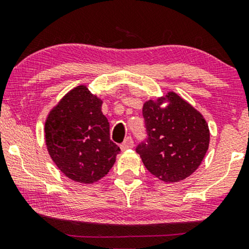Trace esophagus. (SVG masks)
Returning <instances> with one entry per match:
<instances>
[{
	"mask_svg": "<svg viewBox=\"0 0 249 249\" xmlns=\"http://www.w3.org/2000/svg\"><path fill=\"white\" fill-rule=\"evenodd\" d=\"M120 147H121L122 151H125V149H129V148L134 147V139H132L131 136H128V137L124 139V142H122Z\"/></svg>",
	"mask_w": 249,
	"mask_h": 249,
	"instance_id": "esophagus-1",
	"label": "esophagus"
}]
</instances>
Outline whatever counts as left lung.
Returning a JSON list of instances; mask_svg holds the SVG:
<instances>
[{"instance_id": "8db88e82", "label": "left lung", "mask_w": 249, "mask_h": 249, "mask_svg": "<svg viewBox=\"0 0 249 249\" xmlns=\"http://www.w3.org/2000/svg\"><path fill=\"white\" fill-rule=\"evenodd\" d=\"M148 101L142 107L147 137L136 152L152 175L165 182H178L197 170L210 144L205 119L176 93Z\"/></svg>"}]
</instances>
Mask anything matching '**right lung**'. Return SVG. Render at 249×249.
<instances>
[{"instance_id": "add662e5", "label": "right lung", "mask_w": 249, "mask_h": 249, "mask_svg": "<svg viewBox=\"0 0 249 249\" xmlns=\"http://www.w3.org/2000/svg\"><path fill=\"white\" fill-rule=\"evenodd\" d=\"M45 142L62 173L77 182L93 183L107 175L120 152L110 139V124L102 113V101L78 86L50 112Z\"/></svg>"}]
</instances>
